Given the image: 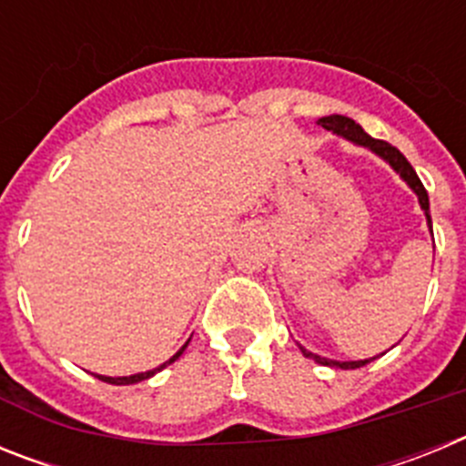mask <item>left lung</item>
I'll return each instance as SVG.
<instances>
[{"label":"left lung","instance_id":"left-lung-1","mask_svg":"<svg viewBox=\"0 0 466 466\" xmlns=\"http://www.w3.org/2000/svg\"><path fill=\"white\" fill-rule=\"evenodd\" d=\"M319 126L324 127V130H331L333 135H339V137L348 139V142L357 144V147H364V149H371L373 154L380 156L385 163H390V167H392L394 172H397L399 177H401L403 182L409 184L410 191L418 196V203H420V209L425 212V219H427V226H430V233H431V217H430V196H427L425 187H422V182H420V177L415 175L413 166H410L409 160H406V156L401 154V151L397 149V147H392V144L382 142V139H373L371 135L364 133V127L360 126V123H355L352 118L348 116H340V114H331V116H322L319 118ZM300 352H303V357H308V360H315L317 364L322 366H331V369H360V366H366L369 361H373L376 357H371V360H357V361H339V360H327V357H319L315 355V352H310V350H306L303 345H299Z\"/></svg>","mask_w":466,"mask_h":466}]
</instances>
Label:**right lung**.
Returning <instances> with one entry per match:
<instances>
[{
    "instance_id": "add662e5",
    "label": "right lung",
    "mask_w": 466,
    "mask_h": 466,
    "mask_svg": "<svg viewBox=\"0 0 466 466\" xmlns=\"http://www.w3.org/2000/svg\"><path fill=\"white\" fill-rule=\"evenodd\" d=\"M188 340H191V339H188ZM188 340H187V343L182 345V348L177 350V352H175V355L170 357V360H167V361H163V364H160V366H156V369H151V371L135 373V376H121V378H111V376H97V373H95V378H97V380H102V382H109V385H135V382H142V380H147V378L156 376V373H158V371H163V369H166V366H170L172 361H177V360H179V357H182V352H184V350H187Z\"/></svg>"
}]
</instances>
